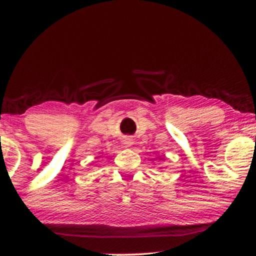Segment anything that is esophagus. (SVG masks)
<instances>
[{
    "mask_svg": "<svg viewBox=\"0 0 256 256\" xmlns=\"http://www.w3.org/2000/svg\"><path fill=\"white\" fill-rule=\"evenodd\" d=\"M124 146H130L132 144V140L130 138H126L124 140Z\"/></svg>",
    "mask_w": 256,
    "mask_h": 256,
    "instance_id": "34e87169",
    "label": "esophagus"
}]
</instances>
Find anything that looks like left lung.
<instances>
[{"mask_svg":"<svg viewBox=\"0 0 256 256\" xmlns=\"http://www.w3.org/2000/svg\"><path fill=\"white\" fill-rule=\"evenodd\" d=\"M162 160H163V158H162Z\"/></svg>","mask_w":256,"mask_h":256,"instance_id":"8db88e82","label":"left lung"}]
</instances>
